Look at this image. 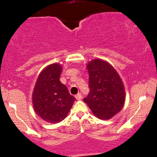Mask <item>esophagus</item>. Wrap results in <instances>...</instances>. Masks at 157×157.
Wrapping results in <instances>:
<instances>
[{
    "mask_svg": "<svg viewBox=\"0 0 157 157\" xmlns=\"http://www.w3.org/2000/svg\"><path fill=\"white\" fill-rule=\"evenodd\" d=\"M75 98H76V99H77V100H81L82 98V94H81V93H78L77 94H76Z\"/></svg>",
    "mask_w": 157,
    "mask_h": 157,
    "instance_id": "34e87169",
    "label": "esophagus"
}]
</instances>
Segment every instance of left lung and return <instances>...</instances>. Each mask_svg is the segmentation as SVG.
Returning <instances> with one entry per match:
<instances>
[{"label":"left lung","instance_id":"1","mask_svg":"<svg viewBox=\"0 0 157 157\" xmlns=\"http://www.w3.org/2000/svg\"><path fill=\"white\" fill-rule=\"evenodd\" d=\"M89 71V94L83 99L98 118L108 120L123 107L125 91L118 72L107 62L91 60L87 65Z\"/></svg>","mask_w":157,"mask_h":157}]
</instances>
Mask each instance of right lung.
<instances>
[{
	"label": "right lung",
	"instance_id": "add662e5",
	"mask_svg": "<svg viewBox=\"0 0 157 157\" xmlns=\"http://www.w3.org/2000/svg\"><path fill=\"white\" fill-rule=\"evenodd\" d=\"M62 66L49 65L42 71L33 92V104L36 114L48 123L64 120L73 106L75 98L59 81Z\"/></svg>",
	"mask_w": 157,
	"mask_h": 157
}]
</instances>
